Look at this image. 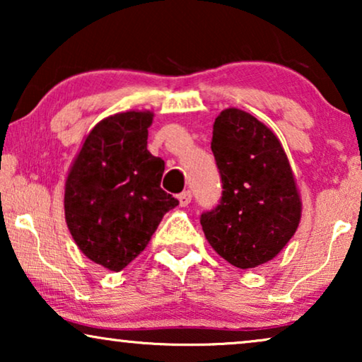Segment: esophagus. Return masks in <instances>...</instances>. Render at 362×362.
<instances>
[{
    "label": "esophagus",
    "instance_id": "1",
    "mask_svg": "<svg viewBox=\"0 0 362 362\" xmlns=\"http://www.w3.org/2000/svg\"><path fill=\"white\" fill-rule=\"evenodd\" d=\"M177 199H180V206H181V207H186V206L189 204V202H191V199H192L191 191H185V192H181V194L177 196Z\"/></svg>",
    "mask_w": 362,
    "mask_h": 362
}]
</instances>
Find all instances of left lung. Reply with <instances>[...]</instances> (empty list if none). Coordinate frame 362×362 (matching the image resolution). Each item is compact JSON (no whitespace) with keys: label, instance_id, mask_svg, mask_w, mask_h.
Returning <instances> with one entry per match:
<instances>
[{"label":"left lung","instance_id":"left-lung-1","mask_svg":"<svg viewBox=\"0 0 362 362\" xmlns=\"http://www.w3.org/2000/svg\"><path fill=\"white\" fill-rule=\"evenodd\" d=\"M211 150L222 196L201 214L206 239L237 269L267 264L288 244L301 217L288 158L274 132L239 108L216 118Z\"/></svg>","mask_w":362,"mask_h":362}]
</instances>
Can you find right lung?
I'll list each match as a JSON object with an SVG mask.
<instances>
[{
    "label": "right lung",
    "instance_id": "right-lung-1",
    "mask_svg": "<svg viewBox=\"0 0 362 362\" xmlns=\"http://www.w3.org/2000/svg\"><path fill=\"white\" fill-rule=\"evenodd\" d=\"M150 112L117 113L97 123L66 181L71 234L95 264L120 272L145 250L180 201L161 189L165 161L146 148Z\"/></svg>",
    "mask_w": 362,
    "mask_h": 362
}]
</instances>
